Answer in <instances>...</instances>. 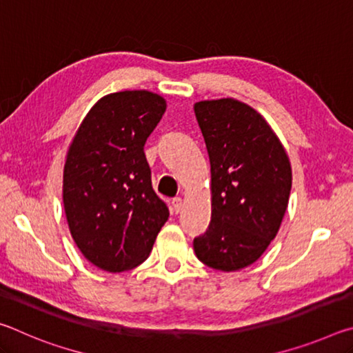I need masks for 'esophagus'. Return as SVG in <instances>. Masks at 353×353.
Here are the masks:
<instances>
[{"instance_id":"esophagus-1","label":"esophagus","mask_w":353,"mask_h":353,"mask_svg":"<svg viewBox=\"0 0 353 353\" xmlns=\"http://www.w3.org/2000/svg\"><path fill=\"white\" fill-rule=\"evenodd\" d=\"M171 210L176 214L182 210V199L181 198H174L171 201Z\"/></svg>"}]
</instances>
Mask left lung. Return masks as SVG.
<instances>
[{"mask_svg": "<svg viewBox=\"0 0 353 353\" xmlns=\"http://www.w3.org/2000/svg\"><path fill=\"white\" fill-rule=\"evenodd\" d=\"M194 113L212 172V219L194 238V254L213 270H243L260 259L282 224L290 159L266 119L241 101H199Z\"/></svg>", "mask_w": 353, "mask_h": 353, "instance_id": "1", "label": "left lung"}]
</instances>
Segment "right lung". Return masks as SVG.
<instances>
[{
	"instance_id": "1",
	"label": "right lung",
	"mask_w": 353,
	"mask_h": 353,
	"mask_svg": "<svg viewBox=\"0 0 353 353\" xmlns=\"http://www.w3.org/2000/svg\"><path fill=\"white\" fill-rule=\"evenodd\" d=\"M165 110L157 93H110L87 113L68 148L65 214L76 246L99 270L121 272L141 265L168 221L143 151Z\"/></svg>"
}]
</instances>
